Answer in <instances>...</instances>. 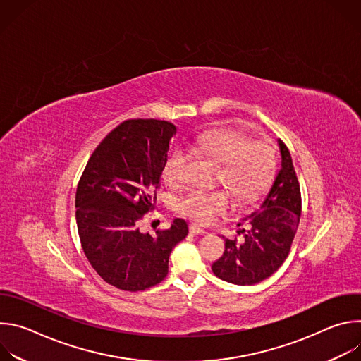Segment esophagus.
Returning a JSON list of instances; mask_svg holds the SVG:
<instances>
[{"instance_id":"esophagus-1","label":"esophagus","mask_w":361,"mask_h":361,"mask_svg":"<svg viewBox=\"0 0 361 361\" xmlns=\"http://www.w3.org/2000/svg\"><path fill=\"white\" fill-rule=\"evenodd\" d=\"M190 233L195 234V235H201V234H205V230L198 227L197 224H190Z\"/></svg>"}]
</instances>
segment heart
Instances as JSON below:
<instances>
[{
  "label": "heart",
  "instance_id": "1",
  "mask_svg": "<svg viewBox=\"0 0 361 361\" xmlns=\"http://www.w3.org/2000/svg\"><path fill=\"white\" fill-rule=\"evenodd\" d=\"M195 147L221 163L219 180L240 202H251L269 187L274 173V154L264 142H251L241 131L213 128L201 133ZM187 152L176 149L164 166V178L180 184L184 178ZM230 207L227 190H192L180 201V212L200 224H209Z\"/></svg>",
  "mask_w": 361,
  "mask_h": 361
}]
</instances>
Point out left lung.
Segmentation results:
<instances>
[{
  "label": "left lung",
  "mask_w": 361,
  "mask_h": 361,
  "mask_svg": "<svg viewBox=\"0 0 361 361\" xmlns=\"http://www.w3.org/2000/svg\"><path fill=\"white\" fill-rule=\"evenodd\" d=\"M277 144L280 170L259 209L243 217L247 224L238 231L243 240L238 243L223 235L226 250L212 270L224 281L238 286L260 283L279 270L290 252L301 216V194L290 151L281 140Z\"/></svg>",
  "instance_id": "left-lung-1"
}]
</instances>
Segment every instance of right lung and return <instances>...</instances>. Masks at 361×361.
Here are the masks:
<instances>
[{"label": "right lung", "mask_w": 361, "mask_h": 361, "mask_svg": "<svg viewBox=\"0 0 361 361\" xmlns=\"http://www.w3.org/2000/svg\"><path fill=\"white\" fill-rule=\"evenodd\" d=\"M176 126L161 120H127L99 142L75 194V220L82 250L106 283L140 291L161 283L173 248L188 226L141 233L138 221L154 209Z\"/></svg>", "instance_id": "add662e5"}]
</instances>
